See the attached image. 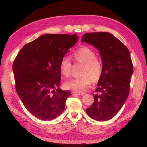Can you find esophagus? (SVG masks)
Here are the masks:
<instances>
[{"instance_id":"34e87169","label":"esophagus","mask_w":147,"mask_h":147,"mask_svg":"<svg viewBox=\"0 0 147 147\" xmlns=\"http://www.w3.org/2000/svg\"><path fill=\"white\" fill-rule=\"evenodd\" d=\"M73 94H76L77 95H79V96H82V95H84V92H77V91H73L72 92Z\"/></svg>"}]
</instances>
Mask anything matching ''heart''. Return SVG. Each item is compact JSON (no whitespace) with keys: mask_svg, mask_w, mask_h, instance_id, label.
<instances>
[{"mask_svg":"<svg viewBox=\"0 0 147 147\" xmlns=\"http://www.w3.org/2000/svg\"><path fill=\"white\" fill-rule=\"evenodd\" d=\"M72 57L76 61L84 64L82 72L83 76L66 82L64 86L67 90L75 91H84L91 85L92 80L93 82L99 80L102 73V63L96 57V52L88 47L77 49L72 53ZM59 67L61 72L64 76H70L72 64L68 57H62Z\"/></svg>","mask_w":147,"mask_h":147,"instance_id":"heart-1","label":"heart"}]
</instances>
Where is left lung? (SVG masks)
<instances>
[{"label":"left lung","instance_id":"obj_1","mask_svg":"<svg viewBox=\"0 0 147 147\" xmlns=\"http://www.w3.org/2000/svg\"><path fill=\"white\" fill-rule=\"evenodd\" d=\"M82 42L92 45L99 52L102 73L98 82L94 101L86 109L92 119L107 121L121 110L129 94L133 66L127 47L109 32L86 33Z\"/></svg>","mask_w":147,"mask_h":147}]
</instances>
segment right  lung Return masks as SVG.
Returning <instances> with one entry per match:
<instances>
[{
  "mask_svg": "<svg viewBox=\"0 0 147 147\" xmlns=\"http://www.w3.org/2000/svg\"><path fill=\"white\" fill-rule=\"evenodd\" d=\"M78 40L76 34H43L18 54L13 64L16 92L26 109L37 118L52 120L64 110L72 94L59 88V63Z\"/></svg>",
  "mask_w": 147,
  "mask_h": 147,
  "instance_id": "add662e5",
  "label": "right lung"
}]
</instances>
